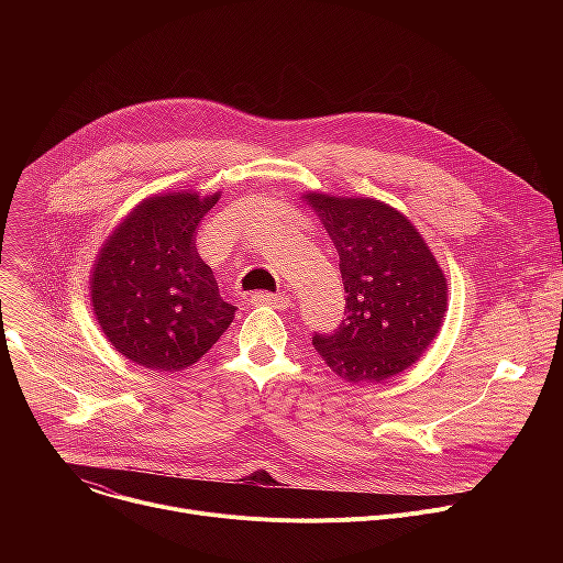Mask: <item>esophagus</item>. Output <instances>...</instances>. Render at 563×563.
Segmentation results:
<instances>
[{
  "label": "esophagus",
  "instance_id": "esophagus-1",
  "mask_svg": "<svg viewBox=\"0 0 563 563\" xmlns=\"http://www.w3.org/2000/svg\"><path fill=\"white\" fill-rule=\"evenodd\" d=\"M252 302L254 305H272L276 309H289L291 300L283 294H267V291H256L252 294Z\"/></svg>",
  "mask_w": 563,
  "mask_h": 563
}]
</instances>
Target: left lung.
<instances>
[{
	"mask_svg": "<svg viewBox=\"0 0 563 563\" xmlns=\"http://www.w3.org/2000/svg\"><path fill=\"white\" fill-rule=\"evenodd\" d=\"M341 258L345 318L311 343L347 383H380L419 361L448 311V283L415 224L374 198L307 194Z\"/></svg>",
	"mask_w": 563,
	"mask_h": 563,
	"instance_id": "1",
	"label": "left lung"
}]
</instances>
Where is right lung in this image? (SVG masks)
Wrapping results in <instances>:
<instances>
[{
	"label": "right lung",
	"mask_w": 563,
	"mask_h": 563,
	"mask_svg": "<svg viewBox=\"0 0 563 563\" xmlns=\"http://www.w3.org/2000/svg\"><path fill=\"white\" fill-rule=\"evenodd\" d=\"M220 194H163L142 200L102 245L91 302L109 343L153 372H180L233 323L196 231Z\"/></svg>",
	"instance_id": "1"
}]
</instances>
